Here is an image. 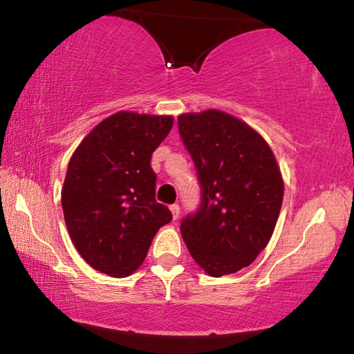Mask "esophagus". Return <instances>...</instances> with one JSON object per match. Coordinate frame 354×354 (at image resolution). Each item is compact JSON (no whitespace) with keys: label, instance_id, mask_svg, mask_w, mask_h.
<instances>
[{"label":"esophagus","instance_id":"34e87169","mask_svg":"<svg viewBox=\"0 0 354 354\" xmlns=\"http://www.w3.org/2000/svg\"><path fill=\"white\" fill-rule=\"evenodd\" d=\"M170 211H171V215H173V218H178L179 217V206L178 205H171L170 206Z\"/></svg>","mask_w":354,"mask_h":354}]
</instances>
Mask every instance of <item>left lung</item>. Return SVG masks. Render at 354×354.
<instances>
[{
	"label": "left lung",
	"mask_w": 354,
	"mask_h": 354,
	"mask_svg": "<svg viewBox=\"0 0 354 354\" xmlns=\"http://www.w3.org/2000/svg\"><path fill=\"white\" fill-rule=\"evenodd\" d=\"M178 129L201 187L196 212L181 220L184 242L211 277L236 273L267 247L278 221L284 184L277 159L230 113H183Z\"/></svg>",
	"instance_id": "8db88e82"
}]
</instances>
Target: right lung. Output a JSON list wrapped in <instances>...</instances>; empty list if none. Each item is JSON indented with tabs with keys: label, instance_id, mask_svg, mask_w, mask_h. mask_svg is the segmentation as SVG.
<instances>
[{
	"label": "right lung",
	"instance_id": "1",
	"mask_svg": "<svg viewBox=\"0 0 354 354\" xmlns=\"http://www.w3.org/2000/svg\"><path fill=\"white\" fill-rule=\"evenodd\" d=\"M173 127L170 115L117 112L97 124L70 159L62 209L71 242L95 270L124 278L171 221L156 201L151 156Z\"/></svg>",
	"mask_w": 354,
	"mask_h": 354
}]
</instances>
